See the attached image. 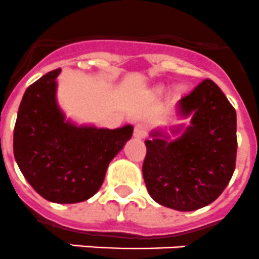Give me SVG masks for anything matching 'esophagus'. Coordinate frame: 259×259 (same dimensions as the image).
Segmentation results:
<instances>
[{
  "label": "esophagus",
  "instance_id": "1",
  "mask_svg": "<svg viewBox=\"0 0 259 259\" xmlns=\"http://www.w3.org/2000/svg\"><path fill=\"white\" fill-rule=\"evenodd\" d=\"M134 136L136 139H143L145 136V125L143 123H138L134 128Z\"/></svg>",
  "mask_w": 259,
  "mask_h": 259
}]
</instances>
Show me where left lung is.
Segmentation results:
<instances>
[{
  "label": "left lung",
  "mask_w": 259,
  "mask_h": 259,
  "mask_svg": "<svg viewBox=\"0 0 259 259\" xmlns=\"http://www.w3.org/2000/svg\"><path fill=\"white\" fill-rule=\"evenodd\" d=\"M177 116L191 119L151 131L145 140L143 177L157 204L191 211L211 204L229 184L236 168L237 115L217 84L205 79L177 103Z\"/></svg>",
  "instance_id": "left-lung-1"
}]
</instances>
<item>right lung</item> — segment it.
<instances>
[{"label": "right lung", "instance_id": "obj_1", "mask_svg": "<svg viewBox=\"0 0 259 259\" xmlns=\"http://www.w3.org/2000/svg\"><path fill=\"white\" fill-rule=\"evenodd\" d=\"M61 68L39 78L23 94L17 115L13 151L34 191L57 204L93 197L111 160L131 139L134 127L108 130L66 119L57 100Z\"/></svg>", "mask_w": 259, "mask_h": 259}]
</instances>
